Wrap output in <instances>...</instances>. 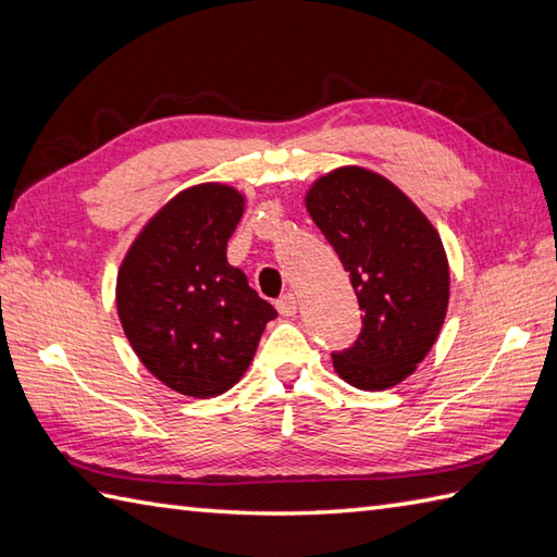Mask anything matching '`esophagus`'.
<instances>
[{
  "instance_id": "obj_1",
  "label": "esophagus",
  "mask_w": 557,
  "mask_h": 557,
  "mask_svg": "<svg viewBox=\"0 0 557 557\" xmlns=\"http://www.w3.org/2000/svg\"><path fill=\"white\" fill-rule=\"evenodd\" d=\"M276 310L281 317H293L295 312H298V298H295L293 293H286L283 298L276 300Z\"/></svg>"
}]
</instances>
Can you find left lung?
I'll return each mask as SVG.
<instances>
[{
	"mask_svg": "<svg viewBox=\"0 0 557 557\" xmlns=\"http://www.w3.org/2000/svg\"><path fill=\"white\" fill-rule=\"evenodd\" d=\"M307 209L336 250L362 310L357 341L333 352L362 391L400 383L436 343L448 310V259L429 219L391 181L343 166L307 193Z\"/></svg>",
	"mask_w": 557,
	"mask_h": 557,
	"instance_id": "obj_1",
	"label": "left lung"
}]
</instances>
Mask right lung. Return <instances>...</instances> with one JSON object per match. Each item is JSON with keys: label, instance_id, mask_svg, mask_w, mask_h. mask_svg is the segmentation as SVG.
Listing matches in <instances>:
<instances>
[{"label": "right lung", "instance_id": "add662e5", "mask_svg": "<svg viewBox=\"0 0 557 557\" xmlns=\"http://www.w3.org/2000/svg\"><path fill=\"white\" fill-rule=\"evenodd\" d=\"M243 195L205 183L164 205L131 245L116 307L135 355L183 395L214 398L250 367L276 310L226 262Z\"/></svg>", "mask_w": 557, "mask_h": 557}]
</instances>
